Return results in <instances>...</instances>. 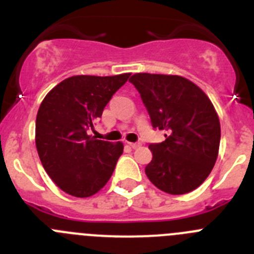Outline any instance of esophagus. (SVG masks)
I'll return each instance as SVG.
<instances>
[{"mask_svg": "<svg viewBox=\"0 0 254 254\" xmlns=\"http://www.w3.org/2000/svg\"><path fill=\"white\" fill-rule=\"evenodd\" d=\"M127 145H129L130 148H132V149H136V148H139V146H140V144H139V143H127Z\"/></svg>", "mask_w": 254, "mask_h": 254, "instance_id": "34e87169", "label": "esophagus"}]
</instances>
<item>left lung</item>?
Masks as SVG:
<instances>
[{"mask_svg":"<svg viewBox=\"0 0 254 254\" xmlns=\"http://www.w3.org/2000/svg\"><path fill=\"white\" fill-rule=\"evenodd\" d=\"M140 94L151 124L165 130V140L150 144L149 181L173 195L198 188L218 158L220 123L207 94L178 75L134 73L129 80Z\"/></svg>","mask_w":254,"mask_h":254,"instance_id":"1","label":"left lung"}]
</instances>
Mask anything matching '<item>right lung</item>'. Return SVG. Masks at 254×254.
<instances>
[{
  "label": "right lung",
  "mask_w": 254,
  "mask_h": 254,
  "mask_svg": "<svg viewBox=\"0 0 254 254\" xmlns=\"http://www.w3.org/2000/svg\"><path fill=\"white\" fill-rule=\"evenodd\" d=\"M130 75L67 77L42 100L36 116V149L44 169L65 193L87 198L110 179L124 145L95 139L87 130Z\"/></svg>",
  "instance_id": "1"
}]
</instances>
